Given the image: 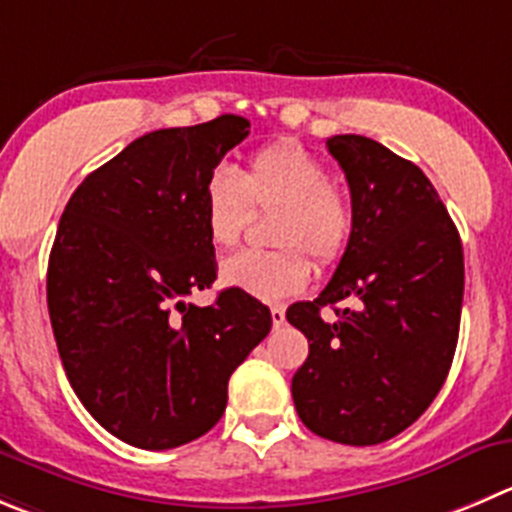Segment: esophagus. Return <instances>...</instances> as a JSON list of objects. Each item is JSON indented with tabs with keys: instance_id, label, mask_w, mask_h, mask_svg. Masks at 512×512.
<instances>
[{
	"instance_id": "1",
	"label": "esophagus",
	"mask_w": 512,
	"mask_h": 512,
	"mask_svg": "<svg viewBox=\"0 0 512 512\" xmlns=\"http://www.w3.org/2000/svg\"><path fill=\"white\" fill-rule=\"evenodd\" d=\"M284 321H286L284 306H271V324L279 329V326H284Z\"/></svg>"
}]
</instances>
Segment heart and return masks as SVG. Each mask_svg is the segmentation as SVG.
<instances>
[{"mask_svg": "<svg viewBox=\"0 0 512 512\" xmlns=\"http://www.w3.org/2000/svg\"><path fill=\"white\" fill-rule=\"evenodd\" d=\"M251 208L276 211L271 251H238L221 264V281L261 301L299 294L311 279V259L326 269L349 248L354 211L332 186V173L299 143L281 140L256 150L238 175L216 165L201 188V213L208 238L228 248L238 243Z\"/></svg>", "mask_w": 512, "mask_h": 512, "instance_id": "obj_1", "label": "heart"}]
</instances>
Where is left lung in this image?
Returning <instances> with one entry per match:
<instances>
[{"mask_svg":"<svg viewBox=\"0 0 512 512\" xmlns=\"http://www.w3.org/2000/svg\"><path fill=\"white\" fill-rule=\"evenodd\" d=\"M354 231L332 281L286 319L309 339L291 379L301 422L342 445H379L412 425L445 384L460 332L462 243L435 186L410 160L364 135H334ZM357 310L320 319L321 305Z\"/></svg>","mask_w":512,"mask_h":512,"instance_id":"8db88e82","label":"left lung"}]
</instances>
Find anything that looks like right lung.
Here are the masks:
<instances>
[{"instance_id": "1", "label": "right lung", "mask_w": 512, "mask_h": 512, "mask_svg": "<svg viewBox=\"0 0 512 512\" xmlns=\"http://www.w3.org/2000/svg\"><path fill=\"white\" fill-rule=\"evenodd\" d=\"M248 128L221 115L133 140L82 180L57 226L47 306L62 367L85 410L140 450L206 435L271 329L269 306L241 289L186 304L218 269L203 180Z\"/></svg>"}]
</instances>
